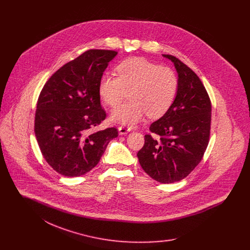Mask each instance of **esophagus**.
<instances>
[{
	"instance_id": "1",
	"label": "esophagus",
	"mask_w": 250,
	"mask_h": 250,
	"mask_svg": "<svg viewBox=\"0 0 250 250\" xmlns=\"http://www.w3.org/2000/svg\"><path fill=\"white\" fill-rule=\"evenodd\" d=\"M118 131H119L120 135H125L128 132H130L131 128L128 126H125V125H121L118 127Z\"/></svg>"
}]
</instances>
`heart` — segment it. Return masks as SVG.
I'll list each match as a JSON object with an SVG mask.
<instances>
[{
  "label": "heart",
  "instance_id": "heart-1",
  "mask_svg": "<svg viewBox=\"0 0 250 250\" xmlns=\"http://www.w3.org/2000/svg\"><path fill=\"white\" fill-rule=\"evenodd\" d=\"M116 71L117 76L104 74L98 86L101 98L111 107L129 91V100L112 109V121L134 125L146 113L152 118L159 117L171 106L178 90V79L170 68L133 57L120 62Z\"/></svg>",
  "mask_w": 250,
  "mask_h": 250
}]
</instances>
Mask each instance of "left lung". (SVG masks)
<instances>
[{
	"instance_id": "1",
	"label": "left lung",
	"mask_w": 250,
	"mask_h": 250,
	"mask_svg": "<svg viewBox=\"0 0 250 250\" xmlns=\"http://www.w3.org/2000/svg\"><path fill=\"white\" fill-rule=\"evenodd\" d=\"M170 60L178 74L176 96L166 113L150 125L158 136L145 135L138 153L143 170L155 181L170 184L186 178L201 162L207 148L212 105L199 77L176 57Z\"/></svg>"
}]
</instances>
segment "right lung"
<instances>
[{"mask_svg": "<svg viewBox=\"0 0 250 250\" xmlns=\"http://www.w3.org/2000/svg\"><path fill=\"white\" fill-rule=\"evenodd\" d=\"M117 51L89 49L62 65L44 85L37 101L35 134L45 160L66 177L89 172L99 162L115 127L93 132L106 118L99 81Z\"/></svg>", "mask_w": 250, "mask_h": 250, "instance_id": "add662e5", "label": "right lung"}]
</instances>
